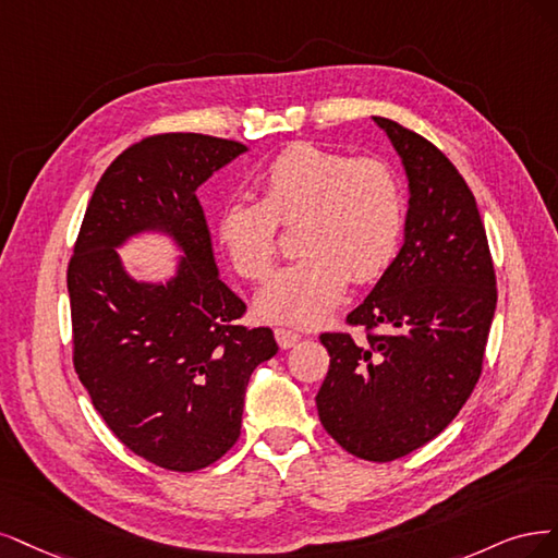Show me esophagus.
<instances>
[{
    "label": "esophagus",
    "mask_w": 558,
    "mask_h": 558,
    "mask_svg": "<svg viewBox=\"0 0 558 558\" xmlns=\"http://www.w3.org/2000/svg\"><path fill=\"white\" fill-rule=\"evenodd\" d=\"M276 340H278V345H280L282 350H290V348H294V345L299 343L301 333H299V331H292V329L278 327V329H276Z\"/></svg>",
    "instance_id": "esophagus-1"
}]
</instances>
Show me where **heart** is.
I'll use <instances>...</instances> for the list:
<instances>
[{
  "label": "heart",
  "mask_w": 558,
  "mask_h": 558,
  "mask_svg": "<svg viewBox=\"0 0 558 558\" xmlns=\"http://www.w3.org/2000/svg\"><path fill=\"white\" fill-rule=\"evenodd\" d=\"M262 199H231L215 218V236L245 280H264L278 255V222L296 227L301 259L278 271L257 296V313L311 327L343 296L348 280L368 282L397 255L403 196L380 159L294 143L259 178Z\"/></svg>",
  "instance_id": "heart-1"
}]
</instances>
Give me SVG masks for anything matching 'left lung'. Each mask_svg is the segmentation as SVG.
Wrapping results in <instances>:
<instances>
[{
	"label": "left lung",
	"instance_id": "obj_1",
	"mask_svg": "<svg viewBox=\"0 0 558 558\" xmlns=\"http://www.w3.org/2000/svg\"><path fill=\"white\" fill-rule=\"evenodd\" d=\"M373 120L408 175L405 239L348 315L366 336H319L331 362L315 401L340 447L383 463L434 440L469 401L496 311V274L475 196L452 161L403 124Z\"/></svg>",
	"mask_w": 558,
	"mask_h": 558
}]
</instances>
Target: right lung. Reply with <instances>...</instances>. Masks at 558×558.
Here are the masks:
<instances>
[{
  "label": "right lung",
  "mask_w": 558,
  "mask_h": 558,
  "mask_svg": "<svg viewBox=\"0 0 558 558\" xmlns=\"http://www.w3.org/2000/svg\"><path fill=\"white\" fill-rule=\"evenodd\" d=\"M239 141L148 136L104 171L66 268L74 368L116 438L159 469L192 473L241 436L247 380L278 352L220 280L196 190L243 155ZM167 232L184 253L167 283L134 281L116 246Z\"/></svg>",
  "instance_id": "1"
}]
</instances>
